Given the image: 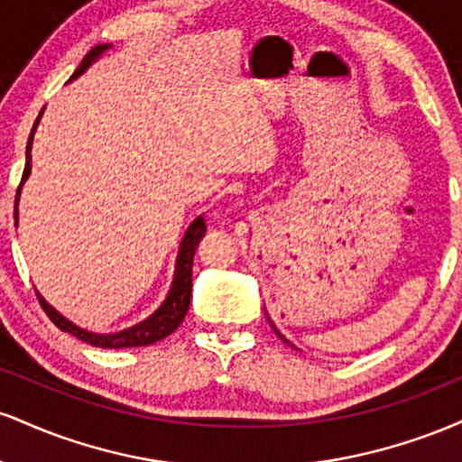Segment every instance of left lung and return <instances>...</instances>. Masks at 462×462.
I'll return each instance as SVG.
<instances>
[{
    "mask_svg": "<svg viewBox=\"0 0 462 462\" xmlns=\"http://www.w3.org/2000/svg\"><path fill=\"white\" fill-rule=\"evenodd\" d=\"M269 323H272V321H269ZM272 328H273V330H275V326H273V323H272ZM275 334H278V337H280V338H282V341H286V338H284V337H282V334H280L278 330H275ZM286 343H289V341H286Z\"/></svg>",
    "mask_w": 462,
    "mask_h": 462,
    "instance_id": "1",
    "label": "left lung"
}]
</instances>
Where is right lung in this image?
<instances>
[{
    "instance_id": "obj_1",
    "label": "right lung",
    "mask_w": 462,
    "mask_h": 462,
    "mask_svg": "<svg viewBox=\"0 0 462 462\" xmlns=\"http://www.w3.org/2000/svg\"><path fill=\"white\" fill-rule=\"evenodd\" d=\"M106 50H108V45L93 47V50L84 56V60L79 62V67L76 69V73H73L71 79H76L79 73L87 71V69L91 67V62L97 60V58L102 56ZM41 115H43V110H41ZM41 115H39V119H36L34 128H32L28 150H25V169H23V178H21V184H23L25 178L30 176L32 141H34V130H36V125H39ZM21 184L17 189V198H14V219H17V201H19V193H21ZM204 232H206L204 217H198V219L189 226L187 235H184V238H182V245H180L178 261H176V275H173L171 291H169L164 304L156 312H153L152 317H147L145 321H141L139 326L128 328V330H124V332H116V334L87 332V330H82V328L73 326L71 321H67L65 317L51 309V306L47 304V301L41 298L39 293H36V298H39L41 306H43V310L47 312V317L54 321V326L60 328L62 332H69V334H73V337H78L79 341L91 343V346H95V347H106V349L152 346V343L162 341L164 337H169L171 332H176L180 323H182L184 317H187V310L190 304V289H193V256H195V249H198L199 238L204 236Z\"/></svg>"
}]
</instances>
